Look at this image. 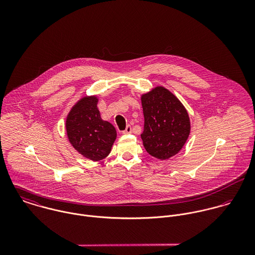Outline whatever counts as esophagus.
Returning a JSON list of instances; mask_svg holds the SVG:
<instances>
[{"label": "esophagus", "instance_id": "1", "mask_svg": "<svg viewBox=\"0 0 255 255\" xmlns=\"http://www.w3.org/2000/svg\"><path fill=\"white\" fill-rule=\"evenodd\" d=\"M131 132V127L128 125V126H127V128H126V129L123 131V133L124 134H128V133H130Z\"/></svg>", "mask_w": 255, "mask_h": 255}]
</instances>
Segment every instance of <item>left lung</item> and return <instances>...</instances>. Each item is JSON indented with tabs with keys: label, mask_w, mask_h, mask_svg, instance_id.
Wrapping results in <instances>:
<instances>
[{
	"label": "left lung",
	"mask_w": 255,
	"mask_h": 255,
	"mask_svg": "<svg viewBox=\"0 0 255 255\" xmlns=\"http://www.w3.org/2000/svg\"><path fill=\"white\" fill-rule=\"evenodd\" d=\"M144 129L141 139L146 151L160 160L178 154L190 132L187 111L168 89L157 86L141 95Z\"/></svg>",
	"instance_id": "obj_1"
}]
</instances>
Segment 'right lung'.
<instances>
[{"label": "right lung", "mask_w": 255, "mask_h": 255, "mask_svg": "<svg viewBox=\"0 0 255 255\" xmlns=\"http://www.w3.org/2000/svg\"><path fill=\"white\" fill-rule=\"evenodd\" d=\"M97 103L96 96L81 98L66 121L69 141L79 154L92 161L107 157L117 138L114 126L101 119Z\"/></svg>", "instance_id": "right-lung-1"}]
</instances>
